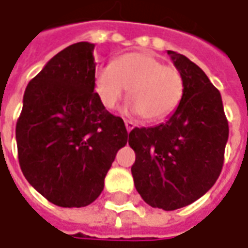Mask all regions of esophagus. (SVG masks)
<instances>
[{"label": "esophagus", "instance_id": "esophagus-1", "mask_svg": "<svg viewBox=\"0 0 248 248\" xmlns=\"http://www.w3.org/2000/svg\"><path fill=\"white\" fill-rule=\"evenodd\" d=\"M124 123H125V128H127V131H128V132H131V131H132V128L135 127V124H134L132 121H129V120H125Z\"/></svg>", "mask_w": 248, "mask_h": 248}]
</instances>
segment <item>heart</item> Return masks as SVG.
I'll return each mask as SVG.
<instances>
[{"label": "heart", "instance_id": "1", "mask_svg": "<svg viewBox=\"0 0 248 248\" xmlns=\"http://www.w3.org/2000/svg\"><path fill=\"white\" fill-rule=\"evenodd\" d=\"M128 88L129 114L146 121H160L172 114L184 96L181 72L153 53L129 52L93 73V90L106 109H114Z\"/></svg>", "mask_w": 248, "mask_h": 248}]
</instances>
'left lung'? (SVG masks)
<instances>
[{
  "label": "left lung",
  "instance_id": "obj_1",
  "mask_svg": "<svg viewBox=\"0 0 248 248\" xmlns=\"http://www.w3.org/2000/svg\"><path fill=\"white\" fill-rule=\"evenodd\" d=\"M184 78V96L174 114L155 127L129 132L135 152L131 167L140 197L172 211L207 193L224 166L229 125L219 91L186 56L167 51Z\"/></svg>",
  "mask_w": 248,
  "mask_h": 248
}]
</instances>
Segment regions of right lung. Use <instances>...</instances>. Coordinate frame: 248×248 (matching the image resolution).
<instances>
[{
    "label": "right lung",
    "mask_w": 248,
    "mask_h": 248,
    "mask_svg": "<svg viewBox=\"0 0 248 248\" xmlns=\"http://www.w3.org/2000/svg\"><path fill=\"white\" fill-rule=\"evenodd\" d=\"M95 45L77 43L56 53L27 84L16 123L22 172L59 207H85L103 190L105 176L128 132L93 91Z\"/></svg>",
    "instance_id": "add662e5"
}]
</instances>
